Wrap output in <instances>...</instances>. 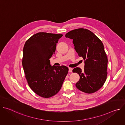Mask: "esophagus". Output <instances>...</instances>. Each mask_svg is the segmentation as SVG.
Returning a JSON list of instances; mask_svg holds the SVG:
<instances>
[{
	"mask_svg": "<svg viewBox=\"0 0 125 125\" xmlns=\"http://www.w3.org/2000/svg\"><path fill=\"white\" fill-rule=\"evenodd\" d=\"M72 70H73L72 68H69V73H72Z\"/></svg>",
	"mask_w": 125,
	"mask_h": 125,
	"instance_id": "1",
	"label": "esophagus"
}]
</instances>
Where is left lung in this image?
Listing matches in <instances>:
<instances>
[{
    "mask_svg": "<svg viewBox=\"0 0 125 125\" xmlns=\"http://www.w3.org/2000/svg\"><path fill=\"white\" fill-rule=\"evenodd\" d=\"M73 40L75 49L79 57L84 60V68H75L73 72L80 76L76 86L80 91L93 94L103 85L107 75L108 59L101 40L93 32L79 28L71 31L65 35Z\"/></svg>",
    "mask_w": 125,
    "mask_h": 125,
    "instance_id": "8db88e82",
    "label": "left lung"
}]
</instances>
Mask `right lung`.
<instances>
[{"label":"right lung","instance_id":"obj_1","mask_svg":"<svg viewBox=\"0 0 125 125\" xmlns=\"http://www.w3.org/2000/svg\"><path fill=\"white\" fill-rule=\"evenodd\" d=\"M62 35L38 32L24 46L22 65L26 79L32 91L43 98L51 97L59 92L68 72L66 66H51L49 60Z\"/></svg>","mask_w":125,"mask_h":125}]
</instances>
